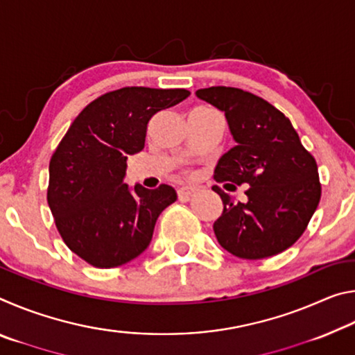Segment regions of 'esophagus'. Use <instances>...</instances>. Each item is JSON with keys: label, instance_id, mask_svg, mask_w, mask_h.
<instances>
[{"label": "esophagus", "instance_id": "34e87169", "mask_svg": "<svg viewBox=\"0 0 355 355\" xmlns=\"http://www.w3.org/2000/svg\"><path fill=\"white\" fill-rule=\"evenodd\" d=\"M196 191H197L196 186H189V184L182 186V188H178V197L180 199H184V197H189L194 194Z\"/></svg>", "mask_w": 355, "mask_h": 355}]
</instances>
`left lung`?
Returning <instances> with one entry per match:
<instances>
[{"label":"left lung","instance_id":"1","mask_svg":"<svg viewBox=\"0 0 355 355\" xmlns=\"http://www.w3.org/2000/svg\"><path fill=\"white\" fill-rule=\"evenodd\" d=\"M197 97L225 112L236 146L222 155L214 180L233 189L250 184L235 202L214 184L224 211L213 230L225 250L244 260L268 258L302 236L321 199L318 164L284 112L238 87L199 89Z\"/></svg>","mask_w":355,"mask_h":355}]
</instances>
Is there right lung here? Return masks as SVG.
Listing matches in <instances>:
<instances>
[{"label":"right lung","mask_w":355,"mask_h":355,"mask_svg":"<svg viewBox=\"0 0 355 355\" xmlns=\"http://www.w3.org/2000/svg\"><path fill=\"white\" fill-rule=\"evenodd\" d=\"M189 95L137 86L106 92L78 114L53 153L48 205L67 248L94 268L141 255L158 216L177 200L169 184L130 191L123 177L128 155L144 148L150 119Z\"/></svg>","instance_id":"1"}]
</instances>
